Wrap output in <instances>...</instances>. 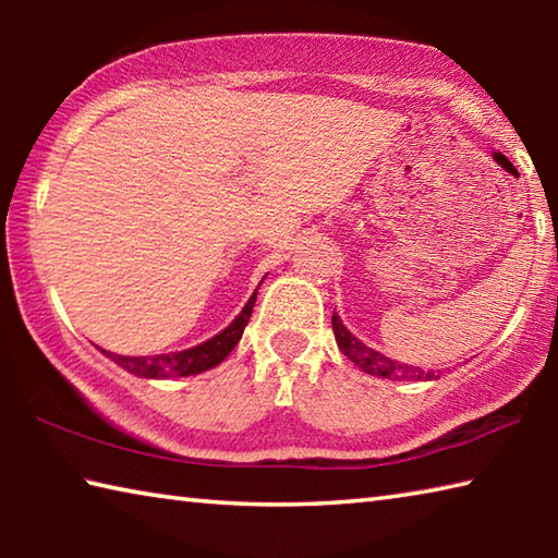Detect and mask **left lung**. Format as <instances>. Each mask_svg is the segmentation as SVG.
I'll return each mask as SVG.
<instances>
[{
	"instance_id": "8db88e82",
	"label": "left lung",
	"mask_w": 558,
	"mask_h": 558,
	"mask_svg": "<svg viewBox=\"0 0 558 558\" xmlns=\"http://www.w3.org/2000/svg\"><path fill=\"white\" fill-rule=\"evenodd\" d=\"M332 329H335L337 347L342 349V354L347 359H352L359 369L366 372V374L379 376V379H391V381H430V379H438V376L433 374L430 369L423 372L421 366L399 364V362H393V359L384 356L381 352H376V349L366 347L362 339L349 332L337 313L332 315Z\"/></svg>"
}]
</instances>
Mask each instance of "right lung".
<instances>
[{
	"mask_svg": "<svg viewBox=\"0 0 558 558\" xmlns=\"http://www.w3.org/2000/svg\"><path fill=\"white\" fill-rule=\"evenodd\" d=\"M256 295L258 290L248 298V302H245L241 313L235 315L233 323L226 329H221L219 335H214L211 339H206V342L196 347L182 349V352L155 354V356H122V354L106 352V349H100V352L108 359H112L118 366H122L128 374L140 376V379H177V376H194V374L209 372L214 366H219L223 359L233 352V347L239 344L243 329L251 319L253 305H256Z\"/></svg>",
	"mask_w": 558,
	"mask_h": 558,
	"instance_id": "add662e5",
	"label": "right lung"
}]
</instances>
